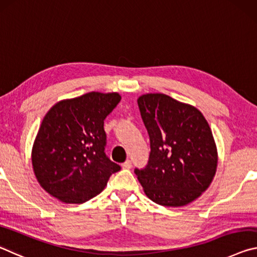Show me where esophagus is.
Returning <instances> with one entry per match:
<instances>
[{"label":"esophagus","mask_w":257,"mask_h":257,"mask_svg":"<svg viewBox=\"0 0 257 257\" xmlns=\"http://www.w3.org/2000/svg\"><path fill=\"white\" fill-rule=\"evenodd\" d=\"M121 167H123L124 170H130V168L132 167L131 161H126V162H124L123 164H121Z\"/></svg>","instance_id":"obj_1"}]
</instances>
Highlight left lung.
I'll return each instance as SVG.
<instances>
[{
  "label": "left lung",
  "instance_id": "left-lung-1",
  "mask_svg": "<svg viewBox=\"0 0 257 257\" xmlns=\"http://www.w3.org/2000/svg\"><path fill=\"white\" fill-rule=\"evenodd\" d=\"M150 138L148 165L136 168L144 191L166 207L190 204L207 190L217 167L212 130L196 107L163 93L138 99Z\"/></svg>",
  "mask_w": 257,
  "mask_h": 257
}]
</instances>
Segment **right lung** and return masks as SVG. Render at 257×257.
Instances as JSON below:
<instances>
[{
  "instance_id": "right-lung-1",
  "label": "right lung",
  "mask_w": 257,
  "mask_h": 257,
  "mask_svg": "<svg viewBox=\"0 0 257 257\" xmlns=\"http://www.w3.org/2000/svg\"><path fill=\"white\" fill-rule=\"evenodd\" d=\"M117 92L61 100L46 112L32 150L41 187L66 204H83L103 190L118 164L106 156L103 120L120 101Z\"/></svg>"
}]
</instances>
